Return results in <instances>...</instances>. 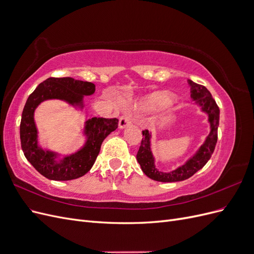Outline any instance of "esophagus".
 <instances>
[{
  "label": "esophagus",
  "instance_id": "esophagus-1",
  "mask_svg": "<svg viewBox=\"0 0 254 254\" xmlns=\"http://www.w3.org/2000/svg\"><path fill=\"white\" fill-rule=\"evenodd\" d=\"M130 124H131V115L130 114L122 115V117L120 118V122H119V128L124 129L127 126H129Z\"/></svg>",
  "mask_w": 254,
  "mask_h": 254
}]
</instances>
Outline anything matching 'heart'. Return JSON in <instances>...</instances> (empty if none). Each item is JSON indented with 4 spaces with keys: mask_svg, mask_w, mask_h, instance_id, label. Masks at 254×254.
Listing matches in <instances>:
<instances>
[{
    "mask_svg": "<svg viewBox=\"0 0 254 254\" xmlns=\"http://www.w3.org/2000/svg\"><path fill=\"white\" fill-rule=\"evenodd\" d=\"M174 102V96L167 91H156L143 97L137 104L141 110L162 109Z\"/></svg>",
    "mask_w": 254,
    "mask_h": 254,
    "instance_id": "heart-1",
    "label": "heart"
}]
</instances>
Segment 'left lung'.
<instances>
[{
  "label": "left lung",
  "mask_w": 254,
  "mask_h": 254,
  "mask_svg": "<svg viewBox=\"0 0 254 254\" xmlns=\"http://www.w3.org/2000/svg\"><path fill=\"white\" fill-rule=\"evenodd\" d=\"M190 87V97L199 107L201 112L207 115L210 124V132L205 136L203 143L199 146L193 156L189 158L186 163L171 172H161L156 167V160L151 150V132L148 130L142 131L143 137L141 146L137 151L136 160L143 173L150 179L160 182H177L189 179L206 164L213 155L217 143V130L219 126V108L212 97L210 91L205 87L188 80Z\"/></svg>",
  "instance_id": "left-lung-1"
}]
</instances>
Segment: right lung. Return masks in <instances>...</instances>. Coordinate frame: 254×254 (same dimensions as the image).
<instances>
[{
    "instance_id": "1",
    "label": "right lung",
    "mask_w": 254,
    "mask_h": 254,
    "mask_svg": "<svg viewBox=\"0 0 254 254\" xmlns=\"http://www.w3.org/2000/svg\"><path fill=\"white\" fill-rule=\"evenodd\" d=\"M95 84L72 77L48 78L27 98L20 124L21 147L28 162L45 178L55 181L77 179L93 166L103 141L118 128V119L92 118L84 122L82 134L86 141L75 152L61 153L42 148L38 141L34 114L37 107L49 99L64 101L74 108L83 109V97L94 94Z\"/></svg>"
}]
</instances>
